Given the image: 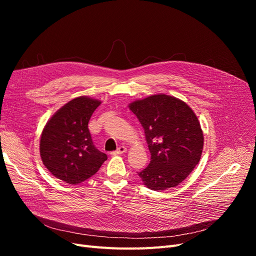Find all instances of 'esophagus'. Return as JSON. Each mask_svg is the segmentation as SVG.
I'll use <instances>...</instances> for the list:
<instances>
[{
	"instance_id": "esophagus-1",
	"label": "esophagus",
	"mask_w": 256,
	"mask_h": 256,
	"mask_svg": "<svg viewBox=\"0 0 256 256\" xmlns=\"http://www.w3.org/2000/svg\"><path fill=\"white\" fill-rule=\"evenodd\" d=\"M126 150H127V148L125 146H120L118 150H116L113 154H124V152H126Z\"/></svg>"
}]
</instances>
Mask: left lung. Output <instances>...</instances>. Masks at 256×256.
<instances>
[{"mask_svg": "<svg viewBox=\"0 0 256 256\" xmlns=\"http://www.w3.org/2000/svg\"><path fill=\"white\" fill-rule=\"evenodd\" d=\"M129 109L144 128L152 154L138 176L150 190L176 187L202 156L204 136L196 115L180 99L164 94L136 100Z\"/></svg>", "mask_w": 256, "mask_h": 256, "instance_id": "1", "label": "left lung"}]
</instances>
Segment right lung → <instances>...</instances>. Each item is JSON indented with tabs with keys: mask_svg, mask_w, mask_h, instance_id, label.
Returning a JSON list of instances; mask_svg holds the SVG:
<instances>
[{
	"mask_svg": "<svg viewBox=\"0 0 256 256\" xmlns=\"http://www.w3.org/2000/svg\"><path fill=\"white\" fill-rule=\"evenodd\" d=\"M100 104L86 96L74 98L46 124L40 136V157L58 180L78 184L96 174L108 159L95 147L88 130L90 116Z\"/></svg>",
	"mask_w": 256,
	"mask_h": 256,
	"instance_id": "right-lung-1",
	"label": "right lung"
}]
</instances>
